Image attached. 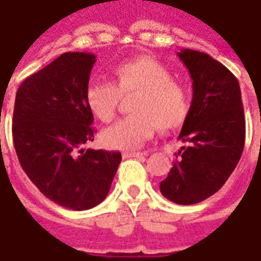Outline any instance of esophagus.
<instances>
[{
	"label": "esophagus",
	"mask_w": 261,
	"mask_h": 261,
	"mask_svg": "<svg viewBox=\"0 0 261 261\" xmlns=\"http://www.w3.org/2000/svg\"><path fill=\"white\" fill-rule=\"evenodd\" d=\"M144 155V152H132V151H125V152H122L124 158H143Z\"/></svg>",
	"instance_id": "34e87169"
}]
</instances>
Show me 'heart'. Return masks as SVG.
I'll use <instances>...</instances> for the list:
<instances>
[{
  "label": "heart",
  "mask_w": 261,
  "mask_h": 261,
  "mask_svg": "<svg viewBox=\"0 0 261 261\" xmlns=\"http://www.w3.org/2000/svg\"><path fill=\"white\" fill-rule=\"evenodd\" d=\"M112 76L113 84L90 83L84 92L87 108L102 122L114 118L121 96L136 94L132 105L135 114L103 130V143L109 147L136 149L152 136L156 126L170 132L187 121L191 110L187 88L156 58L140 56L120 62L112 69Z\"/></svg>",
  "instance_id": "b5f03b06"
}]
</instances>
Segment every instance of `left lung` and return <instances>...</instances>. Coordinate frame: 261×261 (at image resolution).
<instances>
[{"label":"left lung","instance_id":"left-lung-1","mask_svg":"<svg viewBox=\"0 0 261 261\" xmlns=\"http://www.w3.org/2000/svg\"><path fill=\"white\" fill-rule=\"evenodd\" d=\"M192 77L191 110L161 193L189 205L217 193L237 166L245 144V117L240 83L225 65L191 48L177 53Z\"/></svg>","mask_w":261,"mask_h":261}]
</instances>
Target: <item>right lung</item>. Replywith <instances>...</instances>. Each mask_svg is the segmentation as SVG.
I'll return each mask as SVG.
<instances>
[{
	"label": "right lung",
	"mask_w": 261,
	"mask_h": 261,
	"mask_svg": "<svg viewBox=\"0 0 261 261\" xmlns=\"http://www.w3.org/2000/svg\"><path fill=\"white\" fill-rule=\"evenodd\" d=\"M92 53H64L20 84L13 110L19 162L47 199L83 211L106 199L121 152L84 149L94 116L84 100Z\"/></svg>",
	"instance_id": "1"
}]
</instances>
